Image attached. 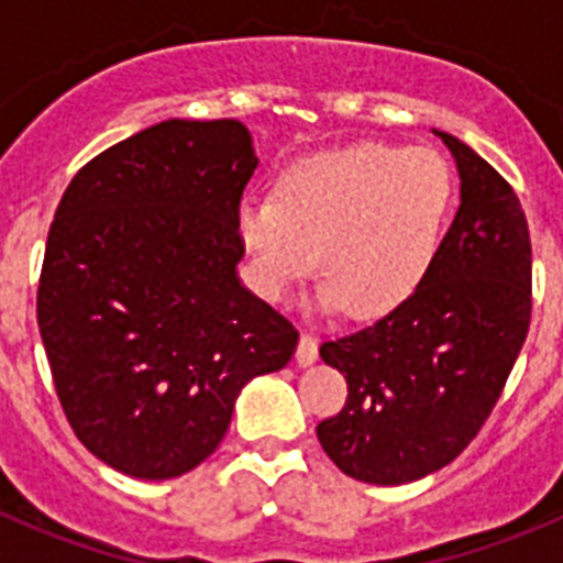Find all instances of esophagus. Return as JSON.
I'll list each match as a JSON object with an SVG mask.
<instances>
[{
    "mask_svg": "<svg viewBox=\"0 0 563 563\" xmlns=\"http://www.w3.org/2000/svg\"><path fill=\"white\" fill-rule=\"evenodd\" d=\"M296 361L298 366H310V363L318 361V341L312 335H301V341H298V350H296Z\"/></svg>",
    "mask_w": 563,
    "mask_h": 563,
    "instance_id": "esophagus-1",
    "label": "esophagus"
}]
</instances>
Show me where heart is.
<instances>
[{
	"label": "heart",
	"mask_w": 563,
	"mask_h": 563,
	"mask_svg": "<svg viewBox=\"0 0 563 563\" xmlns=\"http://www.w3.org/2000/svg\"><path fill=\"white\" fill-rule=\"evenodd\" d=\"M451 202L454 177L434 148L363 143L287 168L276 197L239 206V231L267 296H290L321 247L327 282L318 301L363 321L415 292L440 247Z\"/></svg>",
	"instance_id": "heart-1"
}]
</instances>
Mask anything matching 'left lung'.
<instances>
[{
    "label": "left lung",
    "mask_w": 563,
    "mask_h": 563,
    "mask_svg": "<svg viewBox=\"0 0 563 563\" xmlns=\"http://www.w3.org/2000/svg\"><path fill=\"white\" fill-rule=\"evenodd\" d=\"M460 172V208L429 271L377 324L321 343L350 386L318 422L343 474L406 485L454 462L479 434L530 327L533 251L516 191L454 134L437 132Z\"/></svg>",
    "instance_id": "left-lung-1"
}]
</instances>
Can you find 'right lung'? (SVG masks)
<instances>
[{
	"instance_id": "obj_1",
	"label": "right lung",
	"mask_w": 563,
	"mask_h": 563,
	"mask_svg": "<svg viewBox=\"0 0 563 563\" xmlns=\"http://www.w3.org/2000/svg\"><path fill=\"white\" fill-rule=\"evenodd\" d=\"M258 166L239 121L154 123L64 191L38 278V332L78 440L137 479L217 451L233 402L296 352L239 282V202Z\"/></svg>"
}]
</instances>
